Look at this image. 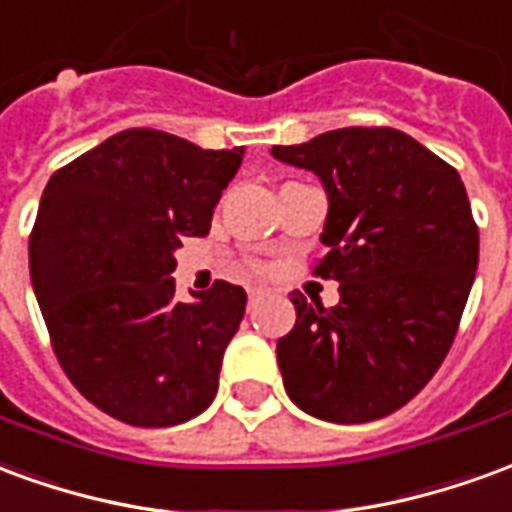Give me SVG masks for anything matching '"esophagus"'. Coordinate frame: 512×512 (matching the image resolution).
<instances>
[{
	"label": "esophagus",
	"instance_id": "obj_1",
	"mask_svg": "<svg viewBox=\"0 0 512 512\" xmlns=\"http://www.w3.org/2000/svg\"><path fill=\"white\" fill-rule=\"evenodd\" d=\"M246 293H249V307H252V304H255V301L260 299V296H263V290H260V288H249V290H246Z\"/></svg>",
	"mask_w": 512,
	"mask_h": 512
}]
</instances>
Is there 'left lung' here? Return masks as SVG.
<instances>
[{"label":"left lung","instance_id":"left-lung-1","mask_svg":"<svg viewBox=\"0 0 512 512\" xmlns=\"http://www.w3.org/2000/svg\"><path fill=\"white\" fill-rule=\"evenodd\" d=\"M271 156L326 186L329 252L312 274L340 304L293 293L279 337L290 400L326 422H373L406 406L439 370L472 290L480 233L458 169L397 128H337Z\"/></svg>","mask_w":512,"mask_h":512}]
</instances>
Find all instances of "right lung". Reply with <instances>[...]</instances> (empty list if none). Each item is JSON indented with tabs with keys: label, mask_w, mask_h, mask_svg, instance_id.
<instances>
[{
	"label": "right lung",
	"mask_w": 512,
	"mask_h": 512,
	"mask_svg": "<svg viewBox=\"0 0 512 512\" xmlns=\"http://www.w3.org/2000/svg\"><path fill=\"white\" fill-rule=\"evenodd\" d=\"M244 150H202L156 128L109 136L43 189L29 277L62 373L95 408L169 428L211 406L246 293L216 279L175 299V249L208 235Z\"/></svg>",
	"instance_id": "right-lung-1"
}]
</instances>
